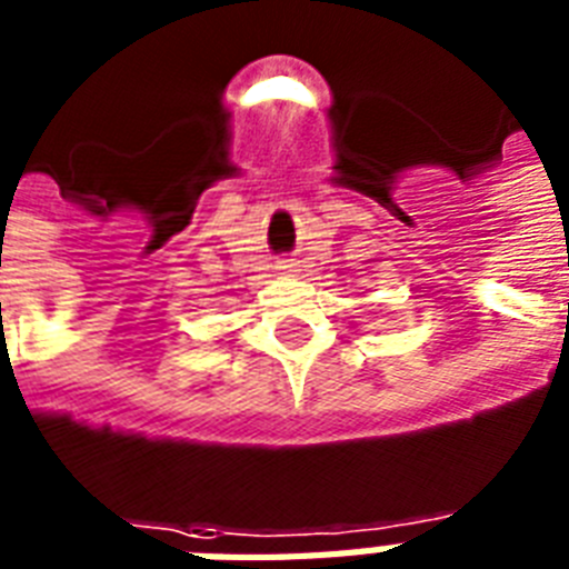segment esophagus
<instances>
[{
    "mask_svg": "<svg viewBox=\"0 0 569 569\" xmlns=\"http://www.w3.org/2000/svg\"><path fill=\"white\" fill-rule=\"evenodd\" d=\"M277 268H280L283 274H295V271H298V259H292V257L277 259Z\"/></svg>",
    "mask_w": 569,
    "mask_h": 569,
    "instance_id": "34e87169",
    "label": "esophagus"
}]
</instances>
